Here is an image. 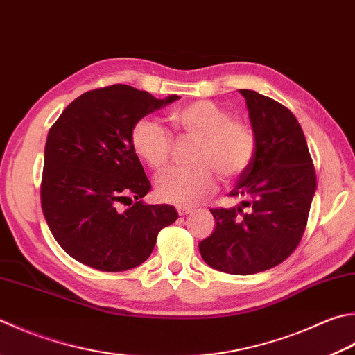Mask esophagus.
<instances>
[{"instance_id":"34e87169","label":"esophagus","mask_w":355,"mask_h":355,"mask_svg":"<svg viewBox=\"0 0 355 355\" xmlns=\"http://www.w3.org/2000/svg\"><path fill=\"white\" fill-rule=\"evenodd\" d=\"M191 211H193L191 207H185V205H179V207H178V213H179L180 216L189 215V213H191Z\"/></svg>"}]
</instances>
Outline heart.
<instances>
[{
    "mask_svg": "<svg viewBox=\"0 0 355 355\" xmlns=\"http://www.w3.org/2000/svg\"><path fill=\"white\" fill-rule=\"evenodd\" d=\"M171 122L184 135L199 139L190 168H170L156 178V196L175 205H195L216 189L215 169L223 180H233L249 168L257 150L252 128L211 100H196L171 112ZM173 139L165 126L148 116L132 125L131 146L153 170L164 168Z\"/></svg>",
    "mask_w": 355,
    "mask_h": 355,
    "instance_id": "b5f03b06",
    "label": "heart"
}]
</instances>
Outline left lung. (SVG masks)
Masks as SVG:
<instances>
[{"instance_id": "8db88e82", "label": "left lung", "mask_w": 355, "mask_h": 355, "mask_svg": "<svg viewBox=\"0 0 355 355\" xmlns=\"http://www.w3.org/2000/svg\"><path fill=\"white\" fill-rule=\"evenodd\" d=\"M239 92L255 135V156L229 193L241 204L210 210L216 227L200 241L199 252L213 269L252 275L283 263L297 249L317 178L295 116L257 91Z\"/></svg>"}]
</instances>
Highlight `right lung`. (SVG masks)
Here are the masks:
<instances>
[{"instance_id": "1", "label": "right lung", "mask_w": 355, "mask_h": 355, "mask_svg": "<svg viewBox=\"0 0 355 355\" xmlns=\"http://www.w3.org/2000/svg\"><path fill=\"white\" fill-rule=\"evenodd\" d=\"M178 98L111 85L77 97L52 125L42 209L53 238L73 259L103 272L132 269L151 255L157 233L178 219L173 205L144 202L151 184L131 146L132 125Z\"/></svg>"}]
</instances>
